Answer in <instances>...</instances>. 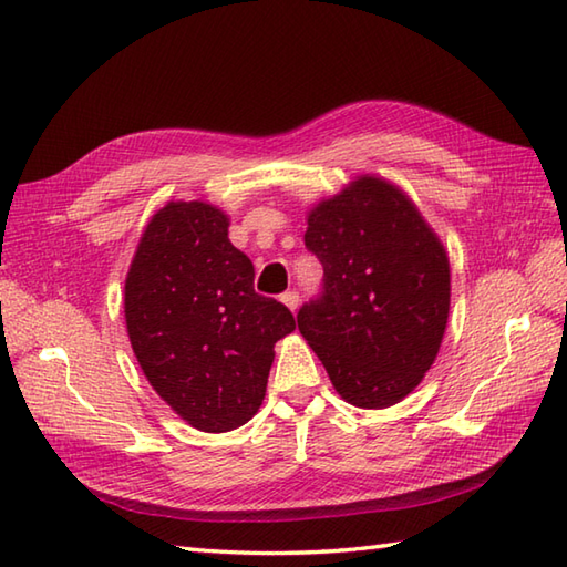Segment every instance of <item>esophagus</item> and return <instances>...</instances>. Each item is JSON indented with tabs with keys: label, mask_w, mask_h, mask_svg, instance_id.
Segmentation results:
<instances>
[{
	"label": "esophagus",
	"mask_w": 567,
	"mask_h": 567,
	"mask_svg": "<svg viewBox=\"0 0 567 567\" xmlns=\"http://www.w3.org/2000/svg\"><path fill=\"white\" fill-rule=\"evenodd\" d=\"M280 299H282V305L292 311V315L299 309V295L297 292H285Z\"/></svg>",
	"instance_id": "esophagus-1"
}]
</instances>
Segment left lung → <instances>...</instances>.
I'll list each match as a JSON object with an SVG mask.
<instances>
[{"mask_svg": "<svg viewBox=\"0 0 567 567\" xmlns=\"http://www.w3.org/2000/svg\"><path fill=\"white\" fill-rule=\"evenodd\" d=\"M307 248L323 265V297L297 327L341 400L388 409L424 380L449 323L451 262L406 192L355 175L311 204Z\"/></svg>", "mask_w": 567, "mask_h": 567, "instance_id": "8db88e82", "label": "left lung"}]
</instances>
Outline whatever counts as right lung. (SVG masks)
I'll list each match as a JSON object with an SVG mask.
<instances>
[{
    "label": "right lung",
    "instance_id": "add662e5",
    "mask_svg": "<svg viewBox=\"0 0 567 567\" xmlns=\"http://www.w3.org/2000/svg\"><path fill=\"white\" fill-rule=\"evenodd\" d=\"M228 214L171 199L151 216L124 282L134 355L161 400L189 426L224 433L256 416L275 343L292 311L252 290V262L228 240Z\"/></svg>",
    "mask_w": 567,
    "mask_h": 567
}]
</instances>
